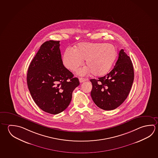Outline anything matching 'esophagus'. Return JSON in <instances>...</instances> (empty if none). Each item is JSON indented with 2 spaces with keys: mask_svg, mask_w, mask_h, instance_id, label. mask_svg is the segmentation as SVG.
<instances>
[{
  "mask_svg": "<svg viewBox=\"0 0 158 158\" xmlns=\"http://www.w3.org/2000/svg\"><path fill=\"white\" fill-rule=\"evenodd\" d=\"M86 81V79L85 78H79V81L80 83H83L84 81Z\"/></svg>",
  "mask_w": 158,
  "mask_h": 158,
  "instance_id": "obj_1",
  "label": "esophagus"
}]
</instances>
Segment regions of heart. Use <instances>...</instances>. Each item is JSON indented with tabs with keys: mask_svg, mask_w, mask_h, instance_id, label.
<instances>
[{
	"mask_svg": "<svg viewBox=\"0 0 158 158\" xmlns=\"http://www.w3.org/2000/svg\"><path fill=\"white\" fill-rule=\"evenodd\" d=\"M117 50L113 45L105 43H82L75 49L68 48L63 56V63L67 69L75 71L84 63L88 66L78 71L79 75L89 73L95 76H102L108 72L115 61Z\"/></svg>",
	"mask_w": 158,
	"mask_h": 158,
	"instance_id": "obj_1",
	"label": "heart"
}]
</instances>
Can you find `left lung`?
I'll return each mask as SVG.
<instances>
[{
    "instance_id": "obj_1",
    "label": "left lung",
    "mask_w": 158,
    "mask_h": 158,
    "mask_svg": "<svg viewBox=\"0 0 158 158\" xmlns=\"http://www.w3.org/2000/svg\"><path fill=\"white\" fill-rule=\"evenodd\" d=\"M134 72L130 57L123 49L113 70L104 77L90 79L91 97L94 103L103 110L116 109L127 99L133 85Z\"/></svg>"
}]
</instances>
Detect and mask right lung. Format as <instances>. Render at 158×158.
I'll list each match as a JSON object with an SVG mask.
<instances>
[{
	"label": "right lung",
	"mask_w": 158,
	"mask_h": 158,
	"mask_svg": "<svg viewBox=\"0 0 158 158\" xmlns=\"http://www.w3.org/2000/svg\"><path fill=\"white\" fill-rule=\"evenodd\" d=\"M59 41L49 40L40 46L28 68L27 84L36 105L45 112L57 114L69 105L77 78L63 64Z\"/></svg>",
	"instance_id": "right-lung-1"
}]
</instances>
